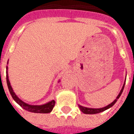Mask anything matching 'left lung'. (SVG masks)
I'll return each mask as SVG.
<instances>
[{"instance_id": "1", "label": "left lung", "mask_w": 134, "mask_h": 134, "mask_svg": "<svg viewBox=\"0 0 134 134\" xmlns=\"http://www.w3.org/2000/svg\"><path fill=\"white\" fill-rule=\"evenodd\" d=\"M125 83H124V85H123V87L122 88V90H121L120 92L119 93L118 96L117 97L116 99H115L114 101L111 103V104H110L109 105H108V106H105V107H104V108H86V107H83V106H80V105H79V108L81 109V110L82 112L84 113H86V114H96V113H99L103 112V111H104V110H107L108 108H110L111 106H113L115 104V102H117V100L118 99L119 97H120V95L122 94V93L123 90H124V88H125Z\"/></svg>"}]
</instances>
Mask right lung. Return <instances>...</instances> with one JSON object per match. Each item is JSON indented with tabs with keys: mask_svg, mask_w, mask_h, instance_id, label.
Here are the masks:
<instances>
[{
	"mask_svg": "<svg viewBox=\"0 0 134 134\" xmlns=\"http://www.w3.org/2000/svg\"><path fill=\"white\" fill-rule=\"evenodd\" d=\"M6 80H7V84L9 91L11 94L12 97L14 99V100L17 103L19 106H21L22 108L25 109V110L30 111L32 113H48L53 110V108L54 107L55 102L54 100H52L51 102H48L47 104H44V105H41V106H35V105H29V104H26L25 102L20 99L19 98L17 97V96L16 95L15 93L14 92L12 88V86H10V83L9 81V79H8V74H7V70L6 71Z\"/></svg>",
	"mask_w": 134,
	"mask_h": 134,
	"instance_id": "add662e5",
	"label": "right lung"
}]
</instances>
